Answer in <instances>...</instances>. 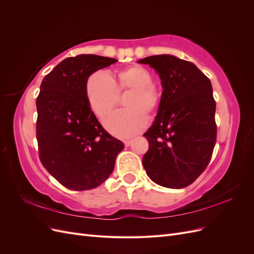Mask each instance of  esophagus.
I'll use <instances>...</instances> for the list:
<instances>
[{"mask_svg": "<svg viewBox=\"0 0 254 254\" xmlns=\"http://www.w3.org/2000/svg\"><path fill=\"white\" fill-rule=\"evenodd\" d=\"M124 144L127 146V147H128V146H129L130 144H131V140H127V141H125V142H124Z\"/></svg>", "mask_w": 254, "mask_h": 254, "instance_id": "esophagus-1", "label": "esophagus"}]
</instances>
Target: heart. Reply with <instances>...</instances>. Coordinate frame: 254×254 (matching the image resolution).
Returning <instances> with one entry per match:
<instances>
[{
  "label": "heart",
  "instance_id": "heart-1",
  "mask_svg": "<svg viewBox=\"0 0 254 254\" xmlns=\"http://www.w3.org/2000/svg\"><path fill=\"white\" fill-rule=\"evenodd\" d=\"M130 91L124 102L125 110L115 111L104 122L108 131L120 139L141 132L147 125L148 115L155 114L161 104V95L153 84V76L147 68L133 64L121 70L117 80L105 71H97L87 80L86 96L90 109L104 119L118 102L119 94Z\"/></svg>",
  "mask_w": 254,
  "mask_h": 254
}]
</instances>
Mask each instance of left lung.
I'll return each instance as SVG.
<instances>
[{"label":"left lung","instance_id":"8db88e82","mask_svg":"<svg viewBox=\"0 0 254 254\" xmlns=\"http://www.w3.org/2000/svg\"><path fill=\"white\" fill-rule=\"evenodd\" d=\"M159 74L163 92L143 166L159 186L182 189L205 170L216 143V102L210 79L190 61L172 55L139 60Z\"/></svg>","mask_w":254,"mask_h":254}]
</instances>
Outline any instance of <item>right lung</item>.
Listing matches in <instances>:
<instances>
[{
    "label": "right lung",
    "instance_id": "right-lung-1",
    "mask_svg": "<svg viewBox=\"0 0 254 254\" xmlns=\"http://www.w3.org/2000/svg\"><path fill=\"white\" fill-rule=\"evenodd\" d=\"M117 61L91 54L68 57L41 82L36 103L39 159L45 170L68 190L101 186L125 147L99 124L86 96L89 76Z\"/></svg>",
    "mask_w": 254,
    "mask_h": 254
}]
</instances>
